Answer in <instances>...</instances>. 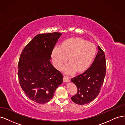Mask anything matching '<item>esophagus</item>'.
<instances>
[{
  "label": "esophagus",
  "mask_w": 125,
  "mask_h": 125,
  "mask_svg": "<svg viewBox=\"0 0 125 125\" xmlns=\"http://www.w3.org/2000/svg\"><path fill=\"white\" fill-rule=\"evenodd\" d=\"M63 81L65 82H70V80L69 78L67 77V76H65V75H64L63 77Z\"/></svg>",
  "instance_id": "1"
}]
</instances>
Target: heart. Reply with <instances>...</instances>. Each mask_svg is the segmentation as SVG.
<instances>
[{"mask_svg": "<svg viewBox=\"0 0 125 125\" xmlns=\"http://www.w3.org/2000/svg\"><path fill=\"white\" fill-rule=\"evenodd\" d=\"M96 48L88 41L79 37L64 41L60 46H55L52 56L55 66L60 69L67 61L70 62L65 68V73L72 74L85 71L91 65L96 55Z\"/></svg>", "mask_w": 125, "mask_h": 125, "instance_id": "obj_1", "label": "heart"}]
</instances>
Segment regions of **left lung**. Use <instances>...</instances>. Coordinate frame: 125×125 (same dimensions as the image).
<instances>
[{"label":"left lung","mask_w":125,"mask_h":125,"mask_svg":"<svg viewBox=\"0 0 125 125\" xmlns=\"http://www.w3.org/2000/svg\"><path fill=\"white\" fill-rule=\"evenodd\" d=\"M97 54L91 67L82 74L72 78L71 81L77 86L78 92L71 100L79 105L90 103L99 95L106 73L104 52L98 46Z\"/></svg>","instance_id":"1"}]
</instances>
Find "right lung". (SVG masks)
<instances>
[{
	"instance_id": "add662e5",
	"label": "right lung",
	"mask_w": 125,
	"mask_h": 125,
	"mask_svg": "<svg viewBox=\"0 0 125 125\" xmlns=\"http://www.w3.org/2000/svg\"><path fill=\"white\" fill-rule=\"evenodd\" d=\"M62 33L40 34L26 45L18 63L21 88L30 100L39 104L50 101L63 75L51 62V54Z\"/></svg>"
}]
</instances>
